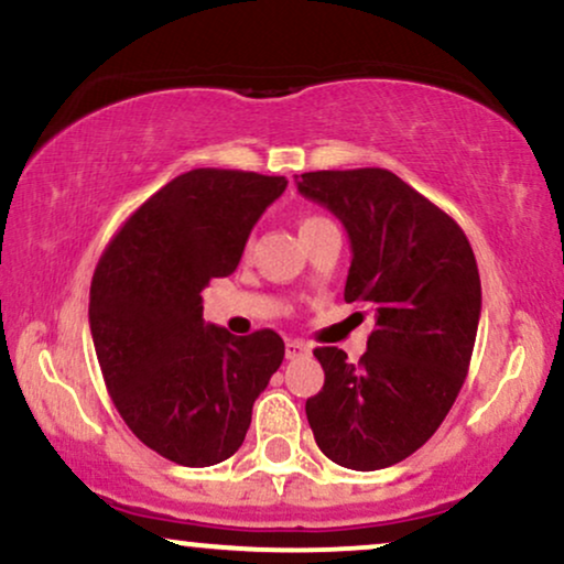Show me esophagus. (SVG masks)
Listing matches in <instances>:
<instances>
[{
    "mask_svg": "<svg viewBox=\"0 0 564 564\" xmlns=\"http://www.w3.org/2000/svg\"><path fill=\"white\" fill-rule=\"evenodd\" d=\"M310 351L312 348H310V344H304V340H299V338L286 340V359H296V356H304Z\"/></svg>",
    "mask_w": 564,
    "mask_h": 564,
    "instance_id": "1",
    "label": "esophagus"
}]
</instances>
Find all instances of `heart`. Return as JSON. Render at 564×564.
Listing matches in <instances>:
<instances>
[{"label": "heart", "instance_id": "1", "mask_svg": "<svg viewBox=\"0 0 564 564\" xmlns=\"http://www.w3.org/2000/svg\"><path fill=\"white\" fill-rule=\"evenodd\" d=\"M315 220H323V218H317V216H310V218H306V220H304V224H302V226H306V224H315Z\"/></svg>", "mask_w": 564, "mask_h": 564}]
</instances>
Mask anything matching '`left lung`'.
Returning a JSON list of instances; mask_svg holds the SVG:
<instances>
[{"label": "left lung", "instance_id": "obj_1", "mask_svg": "<svg viewBox=\"0 0 564 564\" xmlns=\"http://www.w3.org/2000/svg\"><path fill=\"white\" fill-rule=\"evenodd\" d=\"M296 187L346 226L354 258L344 299L377 317L359 365L335 346L315 348L325 384L306 398V419L338 466H395L437 432L466 382L481 312L474 249L388 169L306 171Z\"/></svg>", "mask_w": 564, "mask_h": 564}]
</instances>
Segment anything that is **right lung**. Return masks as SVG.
<instances>
[{"label": "right lung", "instance_id": "obj_1", "mask_svg": "<svg viewBox=\"0 0 564 564\" xmlns=\"http://www.w3.org/2000/svg\"><path fill=\"white\" fill-rule=\"evenodd\" d=\"M286 176L192 169L113 234L90 283L106 390L134 437L189 468L231 458L283 361L270 327L231 335L203 319V289L237 270L249 231Z\"/></svg>", "mask_w": 564, "mask_h": 564}]
</instances>
